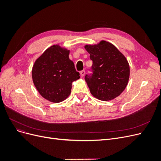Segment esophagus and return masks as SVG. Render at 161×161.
<instances>
[{"instance_id":"1","label":"esophagus","mask_w":161,"mask_h":161,"mask_svg":"<svg viewBox=\"0 0 161 161\" xmlns=\"http://www.w3.org/2000/svg\"><path fill=\"white\" fill-rule=\"evenodd\" d=\"M85 70H82V71L80 72V76H85Z\"/></svg>"}]
</instances>
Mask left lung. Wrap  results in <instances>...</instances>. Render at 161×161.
<instances>
[{
    "mask_svg": "<svg viewBox=\"0 0 161 161\" xmlns=\"http://www.w3.org/2000/svg\"><path fill=\"white\" fill-rule=\"evenodd\" d=\"M92 61V75L85 76L91 95L108 101L120 95L130 78L129 63L124 55L110 42L104 40L85 46Z\"/></svg>",
    "mask_w": 161,
    "mask_h": 161,
    "instance_id": "left-lung-1",
    "label": "left lung"
}]
</instances>
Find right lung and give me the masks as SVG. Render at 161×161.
Masks as SVG:
<instances>
[{
	"mask_svg": "<svg viewBox=\"0 0 161 161\" xmlns=\"http://www.w3.org/2000/svg\"><path fill=\"white\" fill-rule=\"evenodd\" d=\"M70 50L58 44L48 47L37 58L32 68V79L42 97L60 103L70 95L72 83L80 79L69 59Z\"/></svg>",
	"mask_w": 161,
	"mask_h": 161,
	"instance_id": "1",
	"label": "right lung"
}]
</instances>
